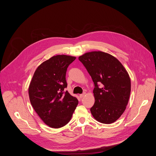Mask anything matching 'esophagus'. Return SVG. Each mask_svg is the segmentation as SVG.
<instances>
[{
  "instance_id": "34e87169",
  "label": "esophagus",
  "mask_w": 156,
  "mask_h": 156,
  "mask_svg": "<svg viewBox=\"0 0 156 156\" xmlns=\"http://www.w3.org/2000/svg\"><path fill=\"white\" fill-rule=\"evenodd\" d=\"M85 94H86V93H83V94H81L80 95V97L81 98H83V97L84 96Z\"/></svg>"
}]
</instances>
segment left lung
<instances>
[{
  "instance_id": "obj_1",
  "label": "left lung",
  "mask_w": 156,
  "mask_h": 156,
  "mask_svg": "<svg viewBox=\"0 0 156 156\" xmlns=\"http://www.w3.org/2000/svg\"><path fill=\"white\" fill-rule=\"evenodd\" d=\"M78 59L94 84L91 114L101 123H114L124 112L129 98L131 81L127 71L115 57L101 51L85 53Z\"/></svg>"
}]
</instances>
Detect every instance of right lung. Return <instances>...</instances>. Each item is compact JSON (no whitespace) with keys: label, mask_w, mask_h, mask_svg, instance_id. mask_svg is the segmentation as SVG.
<instances>
[{"label":"right lung","mask_w":156,"mask_h":156,"mask_svg":"<svg viewBox=\"0 0 156 156\" xmlns=\"http://www.w3.org/2000/svg\"><path fill=\"white\" fill-rule=\"evenodd\" d=\"M75 58L66 55L53 56L38 66L30 82L31 104L41 120L51 128L67 124L78 104L75 97L64 91L67 87L66 70Z\"/></svg>","instance_id":"1"}]
</instances>
